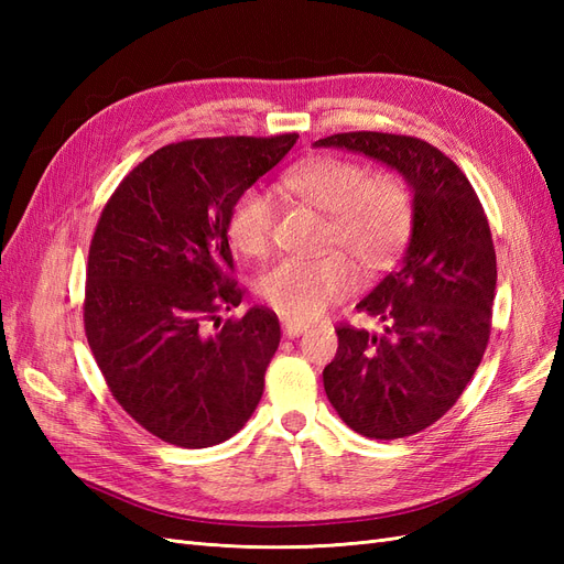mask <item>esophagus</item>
Segmentation results:
<instances>
[{
    "label": "esophagus",
    "mask_w": 564,
    "mask_h": 564,
    "mask_svg": "<svg viewBox=\"0 0 564 564\" xmlns=\"http://www.w3.org/2000/svg\"><path fill=\"white\" fill-rule=\"evenodd\" d=\"M282 329L289 338H294V336H301L303 332H308V324L296 322V319H282Z\"/></svg>",
    "instance_id": "1"
}]
</instances>
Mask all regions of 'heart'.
<instances>
[{
	"label": "heart",
	"instance_id": "1",
	"mask_svg": "<svg viewBox=\"0 0 564 564\" xmlns=\"http://www.w3.org/2000/svg\"><path fill=\"white\" fill-rule=\"evenodd\" d=\"M282 183L289 193L327 214L322 249H334L317 259H284L261 278V296L270 308L305 322L322 315L355 286L349 258L367 275H377L398 259L412 235L414 202L400 174H369L365 164L336 155L296 164ZM275 220L272 195L261 187H247L228 216L232 247L261 259L270 251Z\"/></svg>",
	"mask_w": 564,
	"mask_h": 564
}]
</instances>
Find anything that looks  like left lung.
<instances>
[{"label": "left lung", "mask_w": 564, "mask_h": 564, "mask_svg": "<svg viewBox=\"0 0 564 564\" xmlns=\"http://www.w3.org/2000/svg\"><path fill=\"white\" fill-rule=\"evenodd\" d=\"M317 148L383 162L412 185L414 228L400 265L357 303L381 334L338 324L324 390L355 433L398 440L429 429L464 395L491 334L497 251L466 174L414 135L348 131Z\"/></svg>", "instance_id": "8db88e82"}]
</instances>
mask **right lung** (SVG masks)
Returning <instances> with one entry per match:
<instances>
[{
  "instance_id": "right-lung-1",
  "label": "right lung",
  "mask_w": 564,
  "mask_h": 564,
  "mask_svg": "<svg viewBox=\"0 0 564 564\" xmlns=\"http://www.w3.org/2000/svg\"><path fill=\"white\" fill-rule=\"evenodd\" d=\"M299 133L169 143L117 185L91 237L84 332L119 406L185 449L232 437L263 395L278 315L242 303L228 216ZM215 324L212 325L210 322Z\"/></svg>"
}]
</instances>
